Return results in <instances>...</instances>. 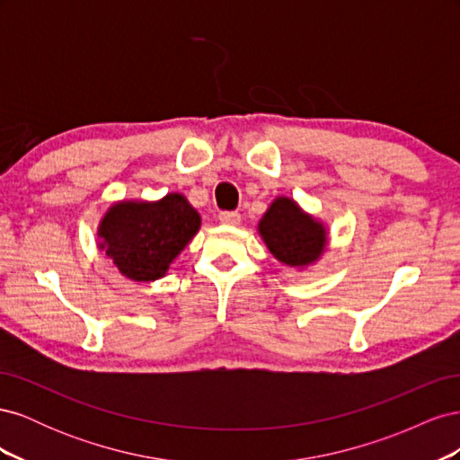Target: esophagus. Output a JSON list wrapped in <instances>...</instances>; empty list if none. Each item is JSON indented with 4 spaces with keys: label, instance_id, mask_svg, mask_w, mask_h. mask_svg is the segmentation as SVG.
Masks as SVG:
<instances>
[{
    "label": "esophagus",
    "instance_id": "34e87169",
    "mask_svg": "<svg viewBox=\"0 0 460 460\" xmlns=\"http://www.w3.org/2000/svg\"><path fill=\"white\" fill-rule=\"evenodd\" d=\"M218 220L222 222V225L235 226V225H240L242 215H240V213H235V211H222V213L218 215Z\"/></svg>",
    "mask_w": 460,
    "mask_h": 460
}]
</instances>
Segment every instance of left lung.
Here are the masks:
<instances>
[{"instance_id":"left-lung-1","label":"left lung","mask_w":460,"mask_h":460,"mask_svg":"<svg viewBox=\"0 0 460 460\" xmlns=\"http://www.w3.org/2000/svg\"><path fill=\"white\" fill-rule=\"evenodd\" d=\"M259 234L269 252L288 267H305L323 255L326 230L296 201L278 198L259 222Z\"/></svg>"}]
</instances>
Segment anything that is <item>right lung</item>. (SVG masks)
Listing matches in <instances>:
<instances>
[{"instance_id":"1","label":"right lung","mask_w":460,"mask_h":460,"mask_svg":"<svg viewBox=\"0 0 460 460\" xmlns=\"http://www.w3.org/2000/svg\"><path fill=\"white\" fill-rule=\"evenodd\" d=\"M201 220L180 193L161 201H122L103 217L100 247L130 280L149 282L164 276L169 264L196 235Z\"/></svg>"}]
</instances>
